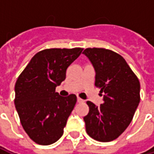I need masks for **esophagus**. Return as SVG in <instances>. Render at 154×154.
I'll use <instances>...</instances> for the list:
<instances>
[{
    "mask_svg": "<svg viewBox=\"0 0 154 154\" xmlns=\"http://www.w3.org/2000/svg\"><path fill=\"white\" fill-rule=\"evenodd\" d=\"M84 100L82 99H81L80 97H77V102L78 103H82V102H83Z\"/></svg>",
    "mask_w": 154,
    "mask_h": 154,
    "instance_id": "1",
    "label": "esophagus"
}]
</instances>
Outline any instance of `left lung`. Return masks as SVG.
Returning a JSON list of instances; mask_svg holds the SVG:
<instances>
[{
    "label": "left lung",
    "mask_w": 154,
    "mask_h": 154,
    "mask_svg": "<svg viewBox=\"0 0 154 154\" xmlns=\"http://www.w3.org/2000/svg\"><path fill=\"white\" fill-rule=\"evenodd\" d=\"M83 54L93 64L95 86L103 96L100 106L87 101L89 112L83 118L86 130L95 140L110 142L117 139L132 121L140 101V83L125 58L116 52L87 48Z\"/></svg>",
    "instance_id": "obj_1"
}]
</instances>
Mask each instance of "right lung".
Masks as SVG:
<instances>
[{
    "instance_id": "add662e5",
    "label": "right lung",
    "mask_w": 154,
    "mask_h": 154,
    "mask_svg": "<svg viewBox=\"0 0 154 154\" xmlns=\"http://www.w3.org/2000/svg\"><path fill=\"white\" fill-rule=\"evenodd\" d=\"M82 50L73 48L39 51L18 77L15 108L23 129L38 144H52L63 134L77 97L74 94L61 97L55 90L65 80L67 67Z\"/></svg>"
}]
</instances>
